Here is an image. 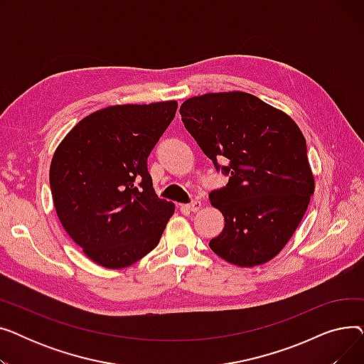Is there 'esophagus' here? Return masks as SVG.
I'll use <instances>...</instances> for the list:
<instances>
[{"mask_svg":"<svg viewBox=\"0 0 364 364\" xmlns=\"http://www.w3.org/2000/svg\"><path fill=\"white\" fill-rule=\"evenodd\" d=\"M200 206H202V203H200V200H192V202H190L188 205H187V208L190 209V211H193V213H196V211H199V209H200Z\"/></svg>","mask_w":364,"mask_h":364,"instance_id":"obj_1","label":"esophagus"}]
</instances>
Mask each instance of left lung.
<instances>
[{"label":"left lung","mask_w":364,"mask_h":364,"mask_svg":"<svg viewBox=\"0 0 364 364\" xmlns=\"http://www.w3.org/2000/svg\"><path fill=\"white\" fill-rule=\"evenodd\" d=\"M180 114L215 169L228 176L224 187L209 193L225 221L209 247L239 267L270 261L292 237L314 193L299 127L284 112L242 91L192 97Z\"/></svg>","instance_id":"1"}]
</instances>
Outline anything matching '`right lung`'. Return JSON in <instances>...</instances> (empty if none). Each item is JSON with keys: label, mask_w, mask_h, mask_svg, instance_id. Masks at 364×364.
Wrapping results in <instances>:
<instances>
[{"label": "right lung", "mask_w": 364, "mask_h": 364, "mask_svg": "<svg viewBox=\"0 0 364 364\" xmlns=\"http://www.w3.org/2000/svg\"><path fill=\"white\" fill-rule=\"evenodd\" d=\"M176 112L174 100L110 106L76 124L54 151L57 217L106 269H124L155 250L174 214V203L153 190L147 158Z\"/></svg>", "instance_id": "obj_1"}]
</instances>
